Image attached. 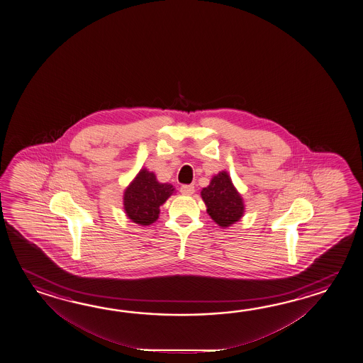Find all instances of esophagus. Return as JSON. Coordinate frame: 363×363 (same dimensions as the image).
<instances>
[{"mask_svg":"<svg viewBox=\"0 0 363 363\" xmlns=\"http://www.w3.org/2000/svg\"><path fill=\"white\" fill-rule=\"evenodd\" d=\"M180 193L184 194V196H191L194 193V186L193 185H182Z\"/></svg>","mask_w":363,"mask_h":363,"instance_id":"obj_1","label":"esophagus"}]
</instances>
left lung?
I'll list each match as a JSON object with an SVG mask.
<instances>
[{
  "label": "left lung",
  "instance_id": "left-lung-1",
  "mask_svg": "<svg viewBox=\"0 0 363 363\" xmlns=\"http://www.w3.org/2000/svg\"><path fill=\"white\" fill-rule=\"evenodd\" d=\"M201 197L206 205L210 218L222 228L239 222L244 216L245 205L242 196L232 183L227 171H220L214 175L210 184L202 188Z\"/></svg>",
  "mask_w": 363,
  "mask_h": 363
}]
</instances>
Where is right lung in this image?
<instances>
[{
    "label": "right lung",
    "mask_w": 363,
    "mask_h": 363,
    "mask_svg": "<svg viewBox=\"0 0 363 363\" xmlns=\"http://www.w3.org/2000/svg\"><path fill=\"white\" fill-rule=\"evenodd\" d=\"M174 193L172 185L160 183L155 172L141 169L124 189V213L133 223L150 225L160 216V206Z\"/></svg>",
    "instance_id": "right-lung-1"
}]
</instances>
